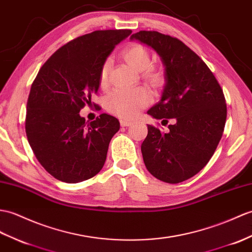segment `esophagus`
I'll return each mask as SVG.
<instances>
[{
    "label": "esophagus",
    "instance_id": "esophagus-1",
    "mask_svg": "<svg viewBox=\"0 0 252 252\" xmlns=\"http://www.w3.org/2000/svg\"><path fill=\"white\" fill-rule=\"evenodd\" d=\"M120 125L122 126H132V122L128 121V120H126V119H121L120 120Z\"/></svg>",
    "mask_w": 252,
    "mask_h": 252
}]
</instances>
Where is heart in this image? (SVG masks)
<instances>
[{"instance_id": "obj_1", "label": "heart", "mask_w": 252, "mask_h": 252, "mask_svg": "<svg viewBox=\"0 0 252 252\" xmlns=\"http://www.w3.org/2000/svg\"><path fill=\"white\" fill-rule=\"evenodd\" d=\"M124 60L135 71L142 72L145 81L153 86L160 87L164 81V73L161 68L151 66L149 50L142 44H131L122 51ZM109 61L106 60L99 72V81L104 86L107 84L109 73ZM150 102L149 93L144 88L132 90H115L109 93L105 101V106L109 113L124 118H133Z\"/></svg>"}]
</instances>
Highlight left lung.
<instances>
[{
	"label": "left lung",
	"instance_id": "1",
	"mask_svg": "<svg viewBox=\"0 0 252 252\" xmlns=\"http://www.w3.org/2000/svg\"><path fill=\"white\" fill-rule=\"evenodd\" d=\"M131 39L155 49L164 65L161 99L147 114L175 120L168 133L148 125L142 144L144 163L159 180L181 183L200 172L217 148L226 119L223 91L205 62L178 38L139 31Z\"/></svg>",
	"mask_w": 252,
	"mask_h": 252
}]
</instances>
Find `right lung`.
<instances>
[{
  "label": "right lung",
  "mask_w": 252,
  "mask_h": 252,
  "mask_svg": "<svg viewBox=\"0 0 252 252\" xmlns=\"http://www.w3.org/2000/svg\"><path fill=\"white\" fill-rule=\"evenodd\" d=\"M131 33L99 30L75 38L58 49L34 79L27 103L26 133L36 159L56 179L80 183L104 166L119 121L102 114L88 122L79 112L98 90L103 63Z\"/></svg>",
  "instance_id": "1"
}]
</instances>
